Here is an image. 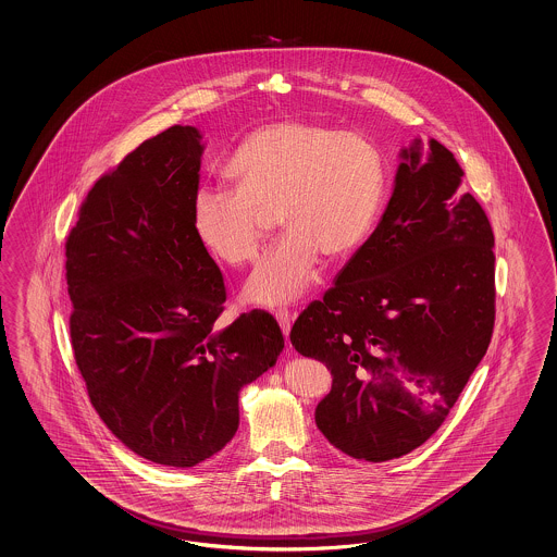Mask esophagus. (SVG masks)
I'll use <instances>...</instances> for the list:
<instances>
[{"mask_svg": "<svg viewBox=\"0 0 557 557\" xmlns=\"http://www.w3.org/2000/svg\"><path fill=\"white\" fill-rule=\"evenodd\" d=\"M294 318H296V313L287 312V310H280V312H275V320H277V324L282 327L285 339L289 336V330H292V324H294Z\"/></svg>", "mask_w": 557, "mask_h": 557, "instance_id": "esophagus-1", "label": "esophagus"}]
</instances>
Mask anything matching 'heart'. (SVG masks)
<instances>
[{
	"label": "heart",
	"instance_id": "b5f03b06",
	"mask_svg": "<svg viewBox=\"0 0 557 557\" xmlns=\"http://www.w3.org/2000/svg\"><path fill=\"white\" fill-rule=\"evenodd\" d=\"M237 189L199 187L190 227L207 253L239 268L258 256L277 211L284 237L259 261L244 299L287 306L312 285L320 258H348L368 237L386 199V161L364 135L285 121L253 131L231 154Z\"/></svg>",
	"mask_w": 557,
	"mask_h": 557
}]
</instances>
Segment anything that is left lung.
<instances>
[{
  "mask_svg": "<svg viewBox=\"0 0 557 557\" xmlns=\"http://www.w3.org/2000/svg\"><path fill=\"white\" fill-rule=\"evenodd\" d=\"M398 159L376 230L289 334L332 374L320 433L368 462L407 455L443 424L495 322V239L461 166L434 138Z\"/></svg>",
  "mask_w": 557,
  "mask_h": 557,
  "instance_id": "obj_1",
  "label": "left lung"
}]
</instances>
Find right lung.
I'll list each match as a JSON object with an SVG mask.
<instances>
[{
  "label": "right lung",
  "instance_id": "add662e5",
  "mask_svg": "<svg viewBox=\"0 0 557 557\" xmlns=\"http://www.w3.org/2000/svg\"><path fill=\"white\" fill-rule=\"evenodd\" d=\"M175 124L96 181L66 242L74 358L98 417L147 461L189 469L239 426V393L272 368L270 313L215 330L225 285L190 205L205 145Z\"/></svg>",
  "mask_w": 557,
  "mask_h": 557
}]
</instances>
